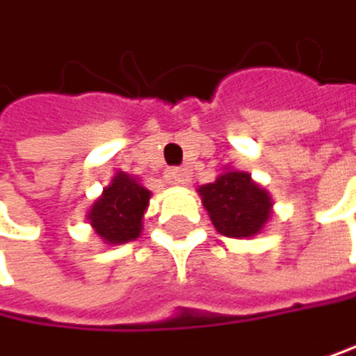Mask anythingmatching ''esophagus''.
<instances>
[{
	"label": "esophagus",
	"mask_w": 356,
	"mask_h": 356,
	"mask_svg": "<svg viewBox=\"0 0 356 356\" xmlns=\"http://www.w3.org/2000/svg\"><path fill=\"white\" fill-rule=\"evenodd\" d=\"M168 177H170V181H172V184L186 186V184L190 181V170H188V168H172V170L168 172Z\"/></svg>",
	"instance_id": "1"
}]
</instances>
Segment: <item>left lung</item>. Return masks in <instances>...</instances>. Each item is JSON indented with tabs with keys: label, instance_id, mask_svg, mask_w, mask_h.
I'll return each mask as SVG.
<instances>
[{
	"label": "left lung",
	"instance_id": "obj_1",
	"mask_svg": "<svg viewBox=\"0 0 356 356\" xmlns=\"http://www.w3.org/2000/svg\"><path fill=\"white\" fill-rule=\"evenodd\" d=\"M199 194L213 227L227 238L257 236L273 216L270 194L242 170H225L216 181L201 186Z\"/></svg>",
	"mask_w": 356,
	"mask_h": 356
}]
</instances>
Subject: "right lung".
<instances>
[{
  "label": "right lung",
  "instance_id": "obj_1",
  "mask_svg": "<svg viewBox=\"0 0 356 356\" xmlns=\"http://www.w3.org/2000/svg\"><path fill=\"white\" fill-rule=\"evenodd\" d=\"M151 192L138 179L118 170L112 184L92 203L88 220L97 236L108 244H125L140 236Z\"/></svg>",
  "mask_w": 356,
  "mask_h": 356
}]
</instances>
